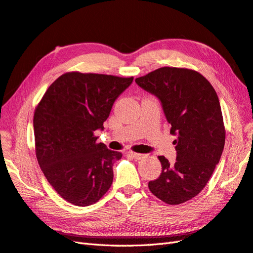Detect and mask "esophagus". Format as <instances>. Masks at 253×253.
I'll use <instances>...</instances> for the list:
<instances>
[{"label": "esophagus", "mask_w": 253, "mask_h": 253, "mask_svg": "<svg viewBox=\"0 0 253 253\" xmlns=\"http://www.w3.org/2000/svg\"><path fill=\"white\" fill-rule=\"evenodd\" d=\"M130 155L133 159H135V160H142V159H144L145 158V155H143V154H135V153H130L129 154Z\"/></svg>", "instance_id": "esophagus-1"}]
</instances>
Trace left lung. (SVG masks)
Here are the masks:
<instances>
[{"instance_id":"obj_1","label":"left lung","mask_w":253,"mask_h":253,"mask_svg":"<svg viewBox=\"0 0 253 253\" xmlns=\"http://www.w3.org/2000/svg\"><path fill=\"white\" fill-rule=\"evenodd\" d=\"M135 83L159 99L176 136V162L159 156L161 175L148 187L164 203L183 204L203 191L220 160L226 132L218 96L203 75L189 69L160 68Z\"/></svg>"}]
</instances>
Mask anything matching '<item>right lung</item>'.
Wrapping results in <instances>:
<instances>
[{
	"label": "right lung",
	"mask_w": 253,
	"mask_h": 253,
	"mask_svg": "<svg viewBox=\"0 0 253 253\" xmlns=\"http://www.w3.org/2000/svg\"><path fill=\"white\" fill-rule=\"evenodd\" d=\"M133 77L70 72L48 86L34 114L36 156L49 184L69 203L86 207L110 189L122 154L96 143L117 98Z\"/></svg>",
	"instance_id": "obj_1"
}]
</instances>
